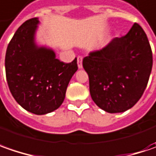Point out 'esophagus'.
I'll return each instance as SVG.
<instances>
[{"mask_svg": "<svg viewBox=\"0 0 156 156\" xmlns=\"http://www.w3.org/2000/svg\"><path fill=\"white\" fill-rule=\"evenodd\" d=\"M77 61H78V66L79 69H82L83 68V64H82V61H83V58L80 56L78 57L77 58Z\"/></svg>", "mask_w": 156, "mask_h": 156, "instance_id": "1", "label": "esophagus"}]
</instances>
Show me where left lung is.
Segmentation results:
<instances>
[{
    "label": "left lung",
    "instance_id": "obj_1",
    "mask_svg": "<svg viewBox=\"0 0 156 156\" xmlns=\"http://www.w3.org/2000/svg\"><path fill=\"white\" fill-rule=\"evenodd\" d=\"M152 65L148 37L142 27L135 23L125 36L113 39L83 58L91 98L109 113L129 110L147 87Z\"/></svg>",
    "mask_w": 156,
    "mask_h": 156
}]
</instances>
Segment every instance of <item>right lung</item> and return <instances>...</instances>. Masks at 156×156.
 <instances>
[{
	"mask_svg": "<svg viewBox=\"0 0 156 156\" xmlns=\"http://www.w3.org/2000/svg\"><path fill=\"white\" fill-rule=\"evenodd\" d=\"M39 24V19L33 18L15 32L7 48L5 69L15 101L31 113L45 115L60 107L78 65L77 58L64 63L53 49L37 44Z\"/></svg>",
	"mask_w": 156,
	"mask_h": 156,
	"instance_id": "right-lung-1",
	"label": "right lung"
}]
</instances>
